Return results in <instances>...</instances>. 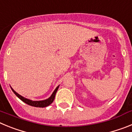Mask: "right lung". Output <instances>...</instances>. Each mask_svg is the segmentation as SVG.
<instances>
[{
	"label": "right lung",
	"instance_id": "obj_1",
	"mask_svg": "<svg viewBox=\"0 0 132 132\" xmlns=\"http://www.w3.org/2000/svg\"><path fill=\"white\" fill-rule=\"evenodd\" d=\"M59 87V85L56 87V88L54 90V91L53 92L52 95H51L48 98L45 99V100H43V101H31V100H30V99H28L24 97V96H21L20 94H19L18 93H16V92L11 87H10V88H11L12 90L14 92V93L16 96H17V97L19 98L21 101H23L24 102H25V103L31 106L39 107V108H44V107H46L47 106L50 105V104L53 102L55 96V94L56 93H57V91Z\"/></svg>",
	"mask_w": 132,
	"mask_h": 132
}]
</instances>
